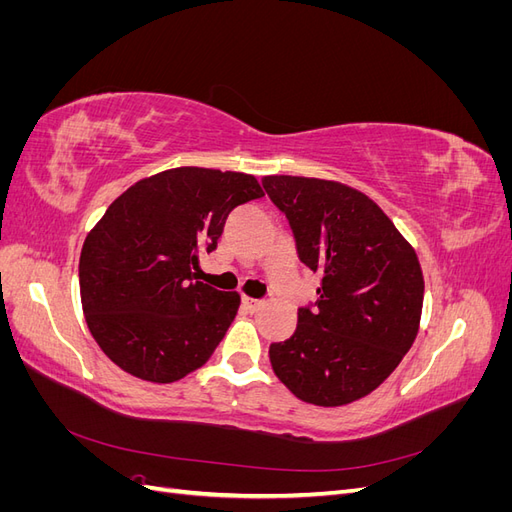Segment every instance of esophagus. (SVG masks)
<instances>
[{
	"label": "esophagus",
	"instance_id": "esophagus-1",
	"mask_svg": "<svg viewBox=\"0 0 512 512\" xmlns=\"http://www.w3.org/2000/svg\"><path fill=\"white\" fill-rule=\"evenodd\" d=\"M243 305L250 309V312H258V309L262 307V301L258 299H252V297H243Z\"/></svg>",
	"mask_w": 512,
	"mask_h": 512
}]
</instances>
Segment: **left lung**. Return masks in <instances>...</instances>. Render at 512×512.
Here are the masks:
<instances>
[{
    "mask_svg": "<svg viewBox=\"0 0 512 512\" xmlns=\"http://www.w3.org/2000/svg\"><path fill=\"white\" fill-rule=\"evenodd\" d=\"M262 185L290 222L297 254L320 273L316 307H299L275 376L307 404L335 408L376 391L412 348L423 312L414 247L374 200L339 181L271 175Z\"/></svg>",
    "mask_w": 512,
    "mask_h": 512,
    "instance_id": "left-lung-1",
    "label": "left lung"
}]
</instances>
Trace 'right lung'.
<instances>
[{"mask_svg":"<svg viewBox=\"0 0 512 512\" xmlns=\"http://www.w3.org/2000/svg\"><path fill=\"white\" fill-rule=\"evenodd\" d=\"M254 175L179 166L136 181L89 230L79 262L87 327L128 374L170 384L203 367L241 297L194 280L228 213L262 198Z\"/></svg>","mask_w":512,"mask_h":512,"instance_id":"obj_1","label":"right lung"}]
</instances>
